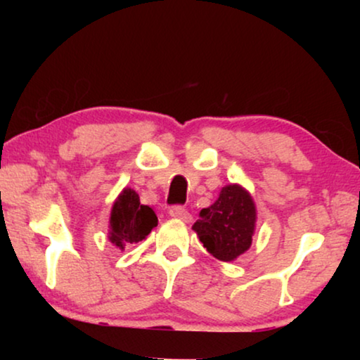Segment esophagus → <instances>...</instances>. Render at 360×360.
<instances>
[{"label":"esophagus","mask_w":360,"mask_h":360,"mask_svg":"<svg viewBox=\"0 0 360 360\" xmlns=\"http://www.w3.org/2000/svg\"><path fill=\"white\" fill-rule=\"evenodd\" d=\"M169 214L172 216V218L184 221V223H190L191 221V214L184 208V206H172Z\"/></svg>","instance_id":"obj_1"}]
</instances>
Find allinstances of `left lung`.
Wrapping results in <instances>:
<instances>
[{"label":"left lung","mask_w":360,"mask_h":360,"mask_svg":"<svg viewBox=\"0 0 360 360\" xmlns=\"http://www.w3.org/2000/svg\"><path fill=\"white\" fill-rule=\"evenodd\" d=\"M257 223L252 196L239 184L221 188L218 200L200 211L193 229L206 250L223 262H233L249 250Z\"/></svg>","instance_id":"1"}]
</instances>
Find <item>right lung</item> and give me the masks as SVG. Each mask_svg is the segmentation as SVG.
<instances>
[{
	"label": "right lung",
	"instance_id": "add662e5",
	"mask_svg": "<svg viewBox=\"0 0 360 360\" xmlns=\"http://www.w3.org/2000/svg\"><path fill=\"white\" fill-rule=\"evenodd\" d=\"M155 226L157 216L154 210L142 205L139 195L129 186L122 188L111 208L110 229H108L110 243L124 250L126 245L144 240Z\"/></svg>",
	"mask_w": 360,
	"mask_h": 360
}]
</instances>
